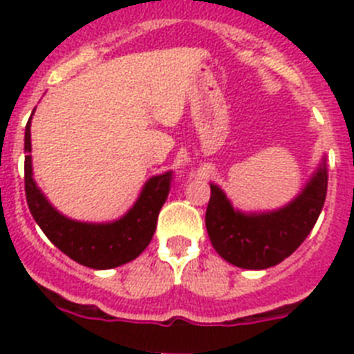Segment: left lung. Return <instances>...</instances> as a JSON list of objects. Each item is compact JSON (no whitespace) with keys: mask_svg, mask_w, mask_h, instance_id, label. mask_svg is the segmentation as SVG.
Returning a JSON list of instances; mask_svg holds the SVG:
<instances>
[{"mask_svg":"<svg viewBox=\"0 0 354 354\" xmlns=\"http://www.w3.org/2000/svg\"><path fill=\"white\" fill-rule=\"evenodd\" d=\"M326 161L290 204L271 212L236 211L220 187L211 184L205 212L209 239L220 257L243 270H266L298 250L310 234L326 198Z\"/></svg>","mask_w":354,"mask_h":354,"instance_id":"left-lung-1","label":"left lung"}]
</instances>
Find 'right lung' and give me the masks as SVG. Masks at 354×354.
Segmentation results:
<instances>
[{
  "mask_svg": "<svg viewBox=\"0 0 354 354\" xmlns=\"http://www.w3.org/2000/svg\"><path fill=\"white\" fill-rule=\"evenodd\" d=\"M31 118L24 133V189L31 216L42 232L65 255L92 270H111L131 262L149 246L158 216L170 193L171 171L149 179L136 204L111 223H84L56 211L37 187L31 170Z\"/></svg>",
  "mask_w": 354,
  "mask_h": 354,
  "instance_id": "right-lung-1",
  "label": "right lung"
}]
</instances>
